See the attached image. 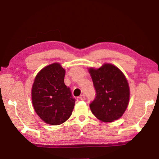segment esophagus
<instances>
[{"label":"esophagus","instance_id":"1","mask_svg":"<svg viewBox=\"0 0 159 159\" xmlns=\"http://www.w3.org/2000/svg\"><path fill=\"white\" fill-rule=\"evenodd\" d=\"M79 99H80V100H85V96L84 94H82V95H80V97H79Z\"/></svg>","mask_w":159,"mask_h":159}]
</instances>
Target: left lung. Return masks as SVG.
<instances>
[{
    "label": "left lung",
    "mask_w": 159,
    "mask_h": 159,
    "mask_svg": "<svg viewBox=\"0 0 159 159\" xmlns=\"http://www.w3.org/2000/svg\"><path fill=\"white\" fill-rule=\"evenodd\" d=\"M95 98L90 104L93 114L104 122H112L120 118L127 109L130 88L124 74L111 64L99 69H89Z\"/></svg>",
    "instance_id": "left-lung-1"
}]
</instances>
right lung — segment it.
Segmentation results:
<instances>
[{
  "label": "right lung",
  "mask_w": 159,
  "mask_h": 159,
  "mask_svg": "<svg viewBox=\"0 0 159 159\" xmlns=\"http://www.w3.org/2000/svg\"><path fill=\"white\" fill-rule=\"evenodd\" d=\"M64 70L59 63L44 67L35 78L31 90L32 103L38 116L48 124L57 125L71 116L75 101L64 84Z\"/></svg>",
  "instance_id": "obj_1"
}]
</instances>
